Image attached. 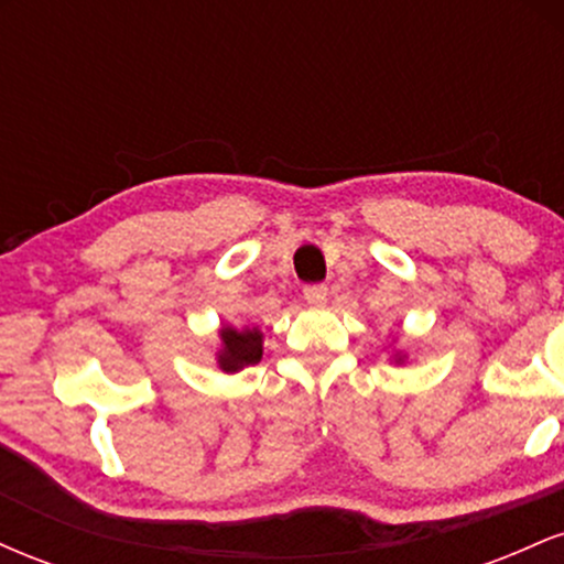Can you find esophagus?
Returning <instances> with one entry per match:
<instances>
[{"instance_id":"obj_1","label":"esophagus","mask_w":564,"mask_h":564,"mask_svg":"<svg viewBox=\"0 0 564 564\" xmlns=\"http://www.w3.org/2000/svg\"><path fill=\"white\" fill-rule=\"evenodd\" d=\"M328 296V289L323 286V283H310V286H304V300L307 304H323Z\"/></svg>"}]
</instances>
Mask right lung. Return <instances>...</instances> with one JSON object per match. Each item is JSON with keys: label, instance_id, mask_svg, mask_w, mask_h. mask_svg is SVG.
<instances>
[{"label": "right lung", "instance_id": "obj_1", "mask_svg": "<svg viewBox=\"0 0 564 564\" xmlns=\"http://www.w3.org/2000/svg\"><path fill=\"white\" fill-rule=\"evenodd\" d=\"M223 345L225 349L219 352V368L223 371H238V368L260 364L262 358V334L257 328H223Z\"/></svg>", "mask_w": 564, "mask_h": 564}]
</instances>
